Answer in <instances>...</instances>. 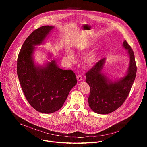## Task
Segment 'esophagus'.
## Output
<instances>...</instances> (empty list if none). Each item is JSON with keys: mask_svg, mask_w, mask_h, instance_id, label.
I'll use <instances>...</instances> for the list:
<instances>
[{"mask_svg": "<svg viewBox=\"0 0 147 147\" xmlns=\"http://www.w3.org/2000/svg\"><path fill=\"white\" fill-rule=\"evenodd\" d=\"M77 80H78V81L82 80V76H81V75H80V74L77 75Z\"/></svg>", "mask_w": 147, "mask_h": 147, "instance_id": "obj_1", "label": "esophagus"}]
</instances>
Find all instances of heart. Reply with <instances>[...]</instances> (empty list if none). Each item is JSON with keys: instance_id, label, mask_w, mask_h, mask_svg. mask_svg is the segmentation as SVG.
<instances>
[{"instance_id": "heart-1", "label": "heart", "mask_w": 147, "mask_h": 147, "mask_svg": "<svg viewBox=\"0 0 147 147\" xmlns=\"http://www.w3.org/2000/svg\"><path fill=\"white\" fill-rule=\"evenodd\" d=\"M65 57L66 59L71 62H73L76 60V56L74 53L71 51H67L65 53ZM96 58V54L95 53H91L90 55H87L85 59L87 63L89 64H92L95 61Z\"/></svg>"}]
</instances>
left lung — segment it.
Instances as JSON below:
<instances>
[{
  "instance_id": "1",
  "label": "left lung",
  "mask_w": 147,
  "mask_h": 147,
  "mask_svg": "<svg viewBox=\"0 0 147 147\" xmlns=\"http://www.w3.org/2000/svg\"><path fill=\"white\" fill-rule=\"evenodd\" d=\"M123 46L127 49L130 61L129 70L124 78L112 82L103 75L101 70L105 59L100 60L86 73V81L90 87L89 106L96 113L108 114L116 110L127 99L131 89L137 72L134 54L125 40Z\"/></svg>"
}]
</instances>
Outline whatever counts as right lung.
Wrapping results in <instances>:
<instances>
[{
	"mask_svg": "<svg viewBox=\"0 0 147 147\" xmlns=\"http://www.w3.org/2000/svg\"><path fill=\"white\" fill-rule=\"evenodd\" d=\"M53 28L44 26L34 30L24 41L17 58V73L23 93L32 108L44 113L59 110L77 83L72 70L59 69L53 60L45 67L34 63V45L42 43Z\"/></svg>",
	"mask_w": 147,
	"mask_h": 147,
	"instance_id": "obj_1",
	"label": "right lung"
}]
</instances>
